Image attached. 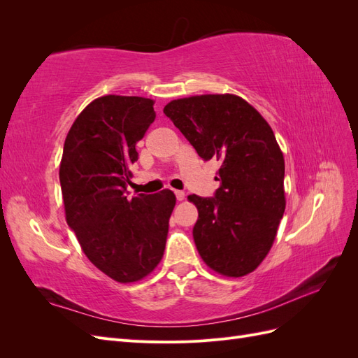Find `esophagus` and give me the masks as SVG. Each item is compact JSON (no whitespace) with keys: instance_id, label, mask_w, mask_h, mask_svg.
Here are the masks:
<instances>
[{"instance_id":"34e87169","label":"esophagus","mask_w":358,"mask_h":358,"mask_svg":"<svg viewBox=\"0 0 358 358\" xmlns=\"http://www.w3.org/2000/svg\"><path fill=\"white\" fill-rule=\"evenodd\" d=\"M175 194H176V199L179 201H182L183 199H185V192H183V191H175Z\"/></svg>"}]
</instances>
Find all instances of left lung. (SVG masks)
Listing matches in <instances>:
<instances>
[{"instance_id":"left-lung-1","label":"left lung","mask_w":358,"mask_h":358,"mask_svg":"<svg viewBox=\"0 0 358 358\" xmlns=\"http://www.w3.org/2000/svg\"><path fill=\"white\" fill-rule=\"evenodd\" d=\"M203 159L220 161L215 197L192 194V229L203 262L213 272L241 278L262 264L285 210V161L273 129L257 109L233 94L173 100L164 107Z\"/></svg>"}]
</instances>
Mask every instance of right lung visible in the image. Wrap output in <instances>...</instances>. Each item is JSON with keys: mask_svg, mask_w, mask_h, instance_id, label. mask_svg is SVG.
Returning a JSON list of instances; mask_svg holds the SVG:
<instances>
[{"mask_svg": "<svg viewBox=\"0 0 358 358\" xmlns=\"http://www.w3.org/2000/svg\"><path fill=\"white\" fill-rule=\"evenodd\" d=\"M154 104L145 96L95 99L73 122L59 164L67 224L90 262L121 284L142 280L159 264L176 204L170 189L125 196Z\"/></svg>", "mask_w": 358, "mask_h": 358, "instance_id": "right-lung-1", "label": "right lung"}]
</instances>
